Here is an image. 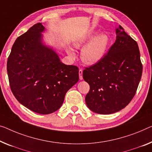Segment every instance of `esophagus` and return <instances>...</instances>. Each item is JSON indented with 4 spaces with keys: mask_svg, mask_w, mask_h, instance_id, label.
Here are the masks:
<instances>
[{
    "mask_svg": "<svg viewBox=\"0 0 152 152\" xmlns=\"http://www.w3.org/2000/svg\"><path fill=\"white\" fill-rule=\"evenodd\" d=\"M78 74H79V78H80V80H83V70L80 69L78 71Z\"/></svg>",
    "mask_w": 152,
    "mask_h": 152,
    "instance_id": "esophagus-1",
    "label": "esophagus"
}]
</instances>
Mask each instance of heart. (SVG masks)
<instances>
[{
	"instance_id": "obj_1",
	"label": "heart",
	"mask_w": 152,
	"mask_h": 152,
	"mask_svg": "<svg viewBox=\"0 0 152 152\" xmlns=\"http://www.w3.org/2000/svg\"><path fill=\"white\" fill-rule=\"evenodd\" d=\"M81 50L80 56L84 63L87 64H95L99 62L105 55L109 43V37L105 33H99L94 37V33H88L77 39L74 43L76 48H79L89 42ZM67 53L71 57L75 56L72 48H68Z\"/></svg>"
}]
</instances>
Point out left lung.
<instances>
[{
	"mask_svg": "<svg viewBox=\"0 0 152 152\" xmlns=\"http://www.w3.org/2000/svg\"><path fill=\"white\" fill-rule=\"evenodd\" d=\"M115 31L116 40L108 53L83 72L90 86L86 104L98 114H112L125 108L134 98L142 76L137 42L120 25Z\"/></svg>",
	"mask_w": 152,
	"mask_h": 152,
	"instance_id": "left-lung-1",
	"label": "left lung"
}]
</instances>
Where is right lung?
I'll use <instances>...</instances> for the list:
<instances>
[{
	"mask_svg": "<svg viewBox=\"0 0 152 152\" xmlns=\"http://www.w3.org/2000/svg\"><path fill=\"white\" fill-rule=\"evenodd\" d=\"M44 31L42 24L37 23L17 38L7 69L17 100L33 112L47 115L62 106L79 75L78 67L63 63L53 48L43 42Z\"/></svg>",
	"mask_w": 152,
	"mask_h": 152,
	"instance_id": "obj_1",
	"label": "right lung"
}]
</instances>
